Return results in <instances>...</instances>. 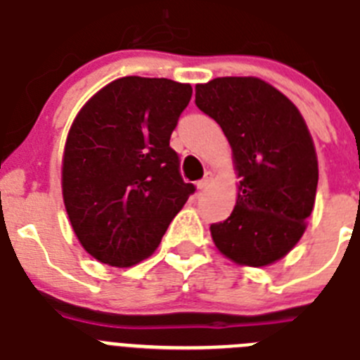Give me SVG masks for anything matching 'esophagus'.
Wrapping results in <instances>:
<instances>
[{
  "label": "esophagus",
  "mask_w": 360,
  "mask_h": 360,
  "mask_svg": "<svg viewBox=\"0 0 360 360\" xmlns=\"http://www.w3.org/2000/svg\"><path fill=\"white\" fill-rule=\"evenodd\" d=\"M212 172H206L205 174V177H202L201 181H198V188L199 190H206L208 188V186H210V183H212Z\"/></svg>",
  "instance_id": "obj_1"
}]
</instances>
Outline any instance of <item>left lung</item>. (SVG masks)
Returning a JSON list of instances; mask_svg holds the SVG:
<instances>
[{
	"label": "left lung",
	"instance_id": "left-lung-1",
	"mask_svg": "<svg viewBox=\"0 0 360 360\" xmlns=\"http://www.w3.org/2000/svg\"><path fill=\"white\" fill-rule=\"evenodd\" d=\"M195 105L223 128L240 177L236 208L212 224V239L239 264H271L297 245L314 210L319 168L308 127L286 96L257 77L198 85Z\"/></svg>",
	"mask_w": 360,
	"mask_h": 360
}]
</instances>
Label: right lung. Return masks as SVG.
Segmentation results:
<instances>
[{"instance_id": "1", "label": "right lung", "mask_w": 360, "mask_h": 360, "mask_svg": "<svg viewBox=\"0 0 360 360\" xmlns=\"http://www.w3.org/2000/svg\"><path fill=\"white\" fill-rule=\"evenodd\" d=\"M192 86L128 76L99 90L72 123L63 199L83 248L110 266H132L159 246L195 192L184 183L170 136Z\"/></svg>"}]
</instances>
